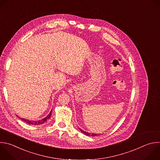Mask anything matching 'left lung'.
Instances as JSON below:
<instances>
[{
    "label": "left lung",
    "instance_id": "left-lung-1",
    "mask_svg": "<svg viewBox=\"0 0 160 160\" xmlns=\"http://www.w3.org/2000/svg\"><path fill=\"white\" fill-rule=\"evenodd\" d=\"M79 130L81 131V132H82L83 134L87 135V136H98L99 134H95V133H90V132H86L85 131H83L82 130L81 128H78Z\"/></svg>",
    "mask_w": 160,
    "mask_h": 160
}]
</instances>
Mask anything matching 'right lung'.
Listing matches in <instances>:
<instances>
[{
  "label": "right lung",
  "mask_w": 160,
  "mask_h": 160,
  "mask_svg": "<svg viewBox=\"0 0 160 160\" xmlns=\"http://www.w3.org/2000/svg\"><path fill=\"white\" fill-rule=\"evenodd\" d=\"M51 113H52V110H51L50 112L49 113V114H48L46 117H45L44 118H43V119H40V120H39V121H36L28 120V119H24V118H21L20 117H19V116H18L19 119H21V120H22V121H24V122H25L26 123L29 124H30V125H39V124H42L44 123L45 122H46L47 120H48V119L50 118V117H51Z\"/></svg>",
  "instance_id": "obj_1"
}]
</instances>
